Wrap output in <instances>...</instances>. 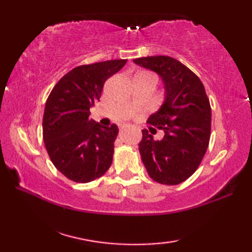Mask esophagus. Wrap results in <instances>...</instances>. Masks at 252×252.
Here are the masks:
<instances>
[{"instance_id":"1","label":"esophagus","mask_w":252,"mask_h":252,"mask_svg":"<svg viewBox=\"0 0 252 252\" xmlns=\"http://www.w3.org/2000/svg\"><path fill=\"white\" fill-rule=\"evenodd\" d=\"M127 126H125V125H123V126H121V130H123V129H126V127Z\"/></svg>"}]
</instances>
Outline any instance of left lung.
<instances>
[{
	"instance_id": "left-lung-1",
	"label": "left lung",
	"mask_w": 252,
	"mask_h": 252,
	"mask_svg": "<svg viewBox=\"0 0 252 252\" xmlns=\"http://www.w3.org/2000/svg\"><path fill=\"white\" fill-rule=\"evenodd\" d=\"M161 78L164 99L147 122L164 132L156 141L146 129L138 144L142 161L160 184L178 185L197 170L207 152L211 130V108L200 79L169 56L133 60Z\"/></svg>"
}]
</instances>
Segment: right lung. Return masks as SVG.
Returning a JSON list of instances; mask_svg holds the SVG:
<instances>
[{"label": "right lung", "mask_w": 252, "mask_h": 252, "mask_svg": "<svg viewBox=\"0 0 252 252\" xmlns=\"http://www.w3.org/2000/svg\"><path fill=\"white\" fill-rule=\"evenodd\" d=\"M126 63L115 60L76 67L57 82L46 100L42 126L45 148L69 180L89 183L111 165L119 129L90 119V108L99 101L106 80Z\"/></svg>", "instance_id": "right-lung-1"}]
</instances>
